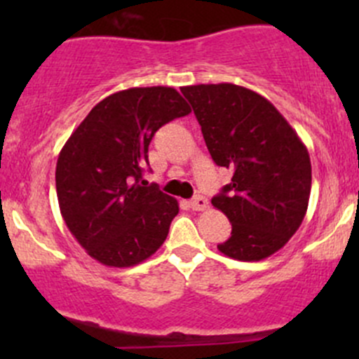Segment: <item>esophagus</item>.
I'll return each instance as SVG.
<instances>
[{
  "instance_id": "obj_1",
  "label": "esophagus",
  "mask_w": 359,
  "mask_h": 359,
  "mask_svg": "<svg viewBox=\"0 0 359 359\" xmlns=\"http://www.w3.org/2000/svg\"><path fill=\"white\" fill-rule=\"evenodd\" d=\"M189 205H191V208L196 210V212H201V210L208 208V200L203 196H194L193 200L189 201Z\"/></svg>"
}]
</instances>
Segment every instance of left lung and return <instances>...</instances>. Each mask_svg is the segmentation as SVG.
Instances as JSON below:
<instances>
[{"label":"left lung","instance_id":"1","mask_svg":"<svg viewBox=\"0 0 359 359\" xmlns=\"http://www.w3.org/2000/svg\"><path fill=\"white\" fill-rule=\"evenodd\" d=\"M193 106L210 156L233 170L212 205L229 219L217 248L236 260H262L288 243L306 217L311 159L290 123L267 99L233 83L180 88Z\"/></svg>","mask_w":359,"mask_h":359}]
</instances>
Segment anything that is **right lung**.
<instances>
[{
	"mask_svg": "<svg viewBox=\"0 0 359 359\" xmlns=\"http://www.w3.org/2000/svg\"><path fill=\"white\" fill-rule=\"evenodd\" d=\"M189 112L170 86L121 90L100 100L64 144L55 170L60 213L92 259L135 266L166 240L179 203L140 179L154 133Z\"/></svg>",
	"mask_w": 359,
	"mask_h": 359,
	"instance_id": "1",
	"label": "right lung"
}]
</instances>
